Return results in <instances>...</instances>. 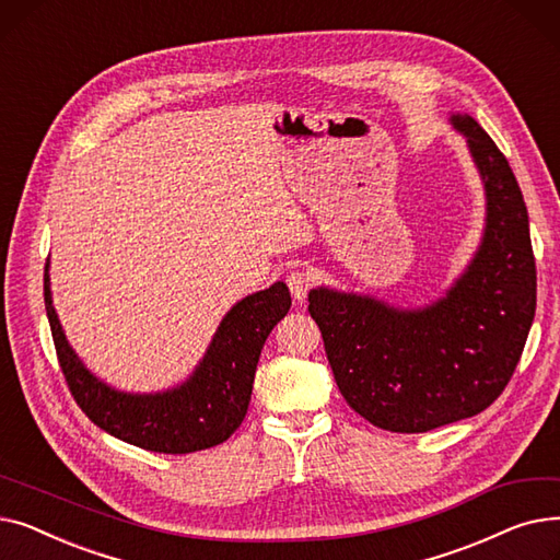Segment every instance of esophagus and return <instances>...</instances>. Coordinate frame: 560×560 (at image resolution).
I'll use <instances>...</instances> for the list:
<instances>
[{"label":"esophagus","mask_w":560,"mask_h":560,"mask_svg":"<svg viewBox=\"0 0 560 560\" xmlns=\"http://www.w3.org/2000/svg\"><path fill=\"white\" fill-rule=\"evenodd\" d=\"M285 281H288V288L292 292V298H295L298 302H304L306 300V292L313 285V277L308 272H304V270H292Z\"/></svg>","instance_id":"34e87169"}]
</instances>
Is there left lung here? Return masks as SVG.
<instances>
[{"label":"left lung","mask_w":560,"mask_h":560,"mask_svg":"<svg viewBox=\"0 0 560 560\" xmlns=\"http://www.w3.org/2000/svg\"><path fill=\"white\" fill-rule=\"evenodd\" d=\"M483 179L486 229L445 298L395 308L370 295L313 288L336 384L378 429L424 433L486 410L511 381L536 315V260L522 190L475 117L452 115Z\"/></svg>","instance_id":"8db88e82"}]
</instances>
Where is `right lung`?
Segmentation results:
<instances>
[{"instance_id": "right-lung-1", "label": "right lung", "mask_w": 560, "mask_h": 560, "mask_svg": "<svg viewBox=\"0 0 560 560\" xmlns=\"http://www.w3.org/2000/svg\"><path fill=\"white\" fill-rule=\"evenodd\" d=\"M45 308L58 363L83 413L106 433L159 454L209 450L238 429L252 399L260 349L290 308L283 281L235 304L182 386L165 393L133 395L104 384L70 347L51 304L49 262L45 265Z\"/></svg>"}]
</instances>
